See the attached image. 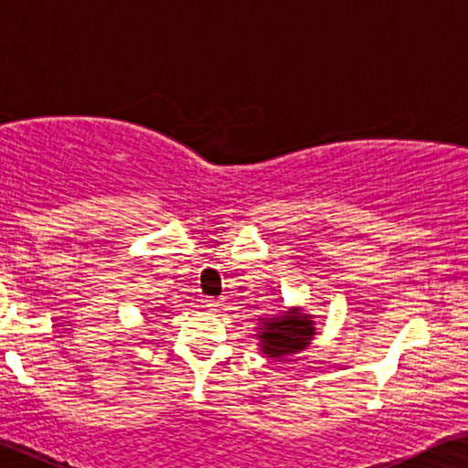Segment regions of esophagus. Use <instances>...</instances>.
I'll return each mask as SVG.
<instances>
[{
    "instance_id": "obj_1",
    "label": "esophagus",
    "mask_w": 468,
    "mask_h": 468,
    "mask_svg": "<svg viewBox=\"0 0 468 468\" xmlns=\"http://www.w3.org/2000/svg\"><path fill=\"white\" fill-rule=\"evenodd\" d=\"M205 308H207L209 313H220L222 302H220V299H216V297H207V299H205Z\"/></svg>"
}]
</instances>
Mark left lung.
<instances>
[{
    "mask_svg": "<svg viewBox=\"0 0 468 468\" xmlns=\"http://www.w3.org/2000/svg\"><path fill=\"white\" fill-rule=\"evenodd\" d=\"M314 327L310 316L306 314H292L286 313L276 321H265L263 332H261V348L263 353L270 355V357H286V355H292L302 351L303 346L308 345L310 338H313Z\"/></svg>",
    "mask_w": 468,
    "mask_h": 468,
    "instance_id": "left-lung-1",
    "label": "left lung"
}]
</instances>
